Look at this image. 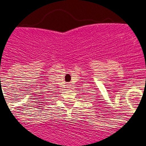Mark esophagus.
Listing matches in <instances>:
<instances>
[{
  "instance_id": "1",
  "label": "esophagus",
  "mask_w": 146,
  "mask_h": 146,
  "mask_svg": "<svg viewBox=\"0 0 146 146\" xmlns=\"http://www.w3.org/2000/svg\"><path fill=\"white\" fill-rule=\"evenodd\" d=\"M68 88H70V85H68Z\"/></svg>"
}]
</instances>
